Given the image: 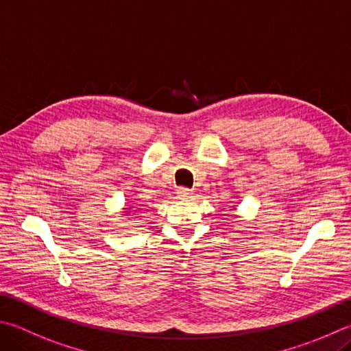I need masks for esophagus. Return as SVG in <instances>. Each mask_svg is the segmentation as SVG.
Instances as JSON below:
<instances>
[{
	"label": "esophagus",
	"mask_w": 351,
	"mask_h": 351,
	"mask_svg": "<svg viewBox=\"0 0 351 351\" xmlns=\"http://www.w3.org/2000/svg\"><path fill=\"white\" fill-rule=\"evenodd\" d=\"M191 191H189L188 188H179L177 189V197L179 199H183V200H186V199H191Z\"/></svg>",
	"instance_id": "34e87169"
}]
</instances>
